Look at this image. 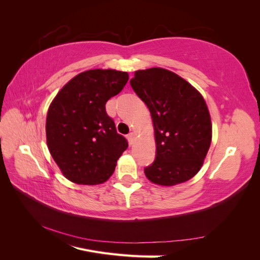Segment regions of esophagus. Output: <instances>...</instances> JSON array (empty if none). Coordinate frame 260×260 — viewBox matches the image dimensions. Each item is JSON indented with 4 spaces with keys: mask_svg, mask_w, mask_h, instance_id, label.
<instances>
[{
    "mask_svg": "<svg viewBox=\"0 0 260 260\" xmlns=\"http://www.w3.org/2000/svg\"><path fill=\"white\" fill-rule=\"evenodd\" d=\"M135 133H130V135L127 136V139H128V142L130 145L133 144V142H135Z\"/></svg>",
    "mask_w": 260,
    "mask_h": 260,
    "instance_id": "obj_1",
    "label": "esophagus"
}]
</instances>
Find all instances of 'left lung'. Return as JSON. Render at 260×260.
I'll return each instance as SVG.
<instances>
[{
    "instance_id": "left-lung-1",
    "label": "left lung",
    "mask_w": 260,
    "mask_h": 260,
    "mask_svg": "<svg viewBox=\"0 0 260 260\" xmlns=\"http://www.w3.org/2000/svg\"><path fill=\"white\" fill-rule=\"evenodd\" d=\"M132 89L149 109L156 142L155 161L144 169L152 183L172 186L193 178L211 143V119L202 94L168 69L137 70Z\"/></svg>"
}]
</instances>
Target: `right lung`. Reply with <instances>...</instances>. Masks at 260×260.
<instances>
[{
  "mask_svg": "<svg viewBox=\"0 0 260 260\" xmlns=\"http://www.w3.org/2000/svg\"><path fill=\"white\" fill-rule=\"evenodd\" d=\"M129 79L125 72L90 69L69 80L46 116V144L61 174L77 184L104 183L128 142L105 111Z\"/></svg>",
  "mask_w": 260,
  "mask_h": 260,
  "instance_id": "add662e5",
  "label": "right lung"
}]
</instances>
